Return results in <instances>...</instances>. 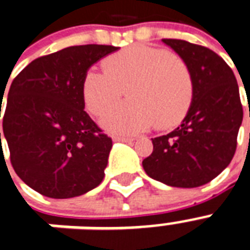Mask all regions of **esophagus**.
I'll use <instances>...</instances> for the list:
<instances>
[{
  "instance_id": "esophagus-1",
  "label": "esophagus",
  "mask_w": 250,
  "mask_h": 250,
  "mask_svg": "<svg viewBox=\"0 0 250 250\" xmlns=\"http://www.w3.org/2000/svg\"><path fill=\"white\" fill-rule=\"evenodd\" d=\"M113 141H115V142L129 143V142H133V138H130V137H113Z\"/></svg>"
}]
</instances>
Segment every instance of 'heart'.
<instances>
[{
	"mask_svg": "<svg viewBox=\"0 0 250 250\" xmlns=\"http://www.w3.org/2000/svg\"><path fill=\"white\" fill-rule=\"evenodd\" d=\"M104 71L88 69L81 84L84 108L100 116L125 94L130 100L117 104L102 117L112 133L133 134L158 123L168 129L183 121L193 102L190 70L179 56L156 46L135 44L103 60Z\"/></svg>",
	"mask_w": 250,
	"mask_h": 250,
	"instance_id": "obj_1",
	"label": "heart"
}]
</instances>
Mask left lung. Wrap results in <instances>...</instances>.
Returning a JSON list of instances; mask_svg holds the SVG:
<instances>
[{"mask_svg":"<svg viewBox=\"0 0 250 250\" xmlns=\"http://www.w3.org/2000/svg\"><path fill=\"white\" fill-rule=\"evenodd\" d=\"M190 70L194 95L183 124L152 138L143 169L151 179L176 188H197L231 163L243 121L239 86L232 69L206 46L163 39Z\"/></svg>","mask_w":250,"mask_h":250,"instance_id":"1","label":"left lung"}]
</instances>
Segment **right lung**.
Segmentation results:
<instances>
[{"label":"right lung","instance_id":"1","mask_svg":"<svg viewBox=\"0 0 250 250\" xmlns=\"http://www.w3.org/2000/svg\"><path fill=\"white\" fill-rule=\"evenodd\" d=\"M115 51L67 46L34 60L11 83L2 119L11 166L40 194L71 198L103 181L112 138L83 109L81 84L92 63Z\"/></svg>","mask_w":250,"mask_h":250}]
</instances>
